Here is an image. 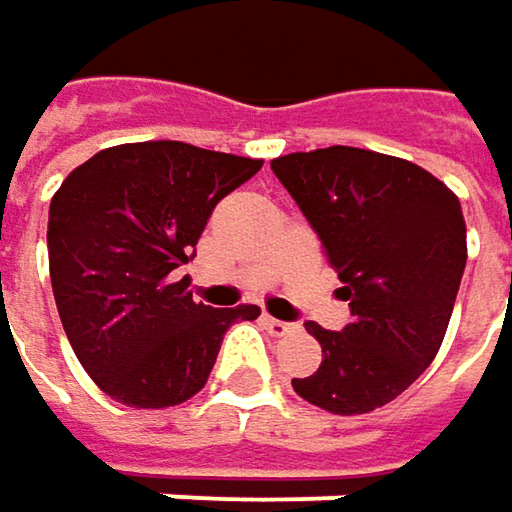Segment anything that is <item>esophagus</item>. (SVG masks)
<instances>
[{"label": "esophagus", "instance_id": "34e87169", "mask_svg": "<svg viewBox=\"0 0 512 512\" xmlns=\"http://www.w3.org/2000/svg\"><path fill=\"white\" fill-rule=\"evenodd\" d=\"M265 328H268L273 337H285V334H294L296 325L285 320H273V317H265Z\"/></svg>", "mask_w": 512, "mask_h": 512}]
</instances>
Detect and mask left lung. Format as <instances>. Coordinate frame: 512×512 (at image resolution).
Returning <instances> with one entry per match:
<instances>
[{
	"label": "left lung",
	"mask_w": 512,
	"mask_h": 512,
	"mask_svg": "<svg viewBox=\"0 0 512 512\" xmlns=\"http://www.w3.org/2000/svg\"><path fill=\"white\" fill-rule=\"evenodd\" d=\"M270 169L317 230L351 308L343 331L305 322L322 363L291 380L294 392L334 415L374 412L444 343L467 265L461 201L418 164L357 146L291 152Z\"/></svg>",
	"instance_id": "obj_1"
}]
</instances>
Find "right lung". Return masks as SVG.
<instances>
[{"label": "right lung", "mask_w": 512, "mask_h": 512, "mask_svg": "<svg viewBox=\"0 0 512 512\" xmlns=\"http://www.w3.org/2000/svg\"><path fill=\"white\" fill-rule=\"evenodd\" d=\"M259 158L184 141L120 143L68 172L48 210V270L65 337L106 395L167 409L198 395L224 331L256 305L195 302L187 265L218 201Z\"/></svg>", "instance_id": "right-lung-1"}]
</instances>
